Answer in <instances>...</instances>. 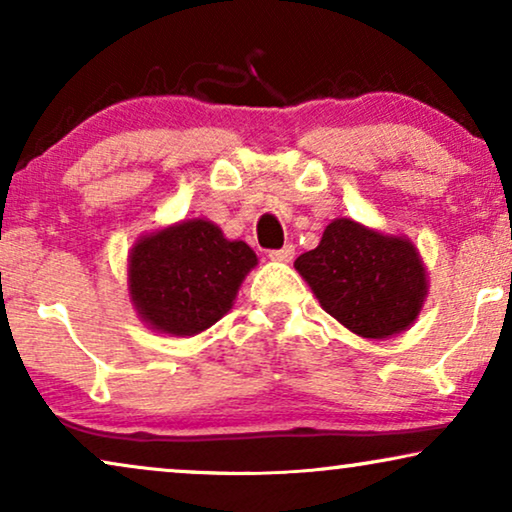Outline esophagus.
Returning a JSON list of instances; mask_svg holds the SVG:
<instances>
[{
  "instance_id": "esophagus-1",
  "label": "esophagus",
  "mask_w": 512,
  "mask_h": 512,
  "mask_svg": "<svg viewBox=\"0 0 512 512\" xmlns=\"http://www.w3.org/2000/svg\"><path fill=\"white\" fill-rule=\"evenodd\" d=\"M293 254H296V249H293V244H284L282 249H272L268 256L272 258V261H279V263H289L291 258H293Z\"/></svg>"
}]
</instances>
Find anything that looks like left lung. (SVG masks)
<instances>
[{
	"label": "left lung",
	"instance_id": "left-lung-1",
	"mask_svg": "<svg viewBox=\"0 0 512 512\" xmlns=\"http://www.w3.org/2000/svg\"><path fill=\"white\" fill-rule=\"evenodd\" d=\"M324 310L363 338H389L417 319L426 272L415 247L352 219L328 223L319 247L296 258Z\"/></svg>",
	"mask_w": 512,
	"mask_h": 512
}]
</instances>
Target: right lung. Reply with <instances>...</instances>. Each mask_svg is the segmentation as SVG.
I'll return each mask as SVG.
<instances>
[{
  "mask_svg": "<svg viewBox=\"0 0 512 512\" xmlns=\"http://www.w3.org/2000/svg\"><path fill=\"white\" fill-rule=\"evenodd\" d=\"M256 265L244 242H230L212 221H184L135 244L130 293L146 324L163 333L195 335L233 305Z\"/></svg>",
  "mask_w": 512,
  "mask_h": 512,
  "instance_id": "obj_1",
  "label": "right lung"
}]
</instances>
